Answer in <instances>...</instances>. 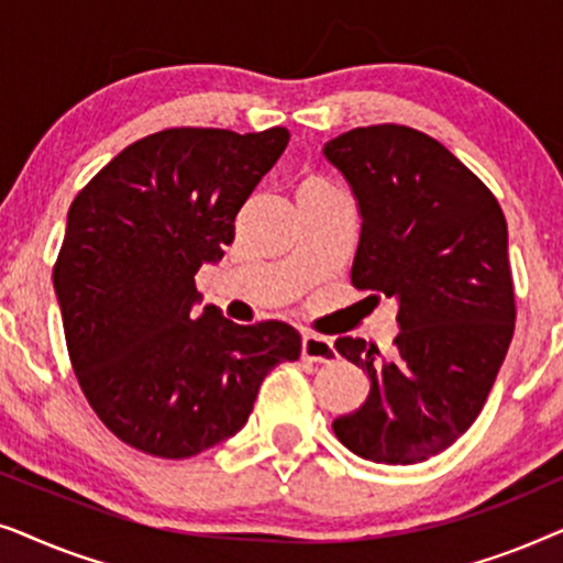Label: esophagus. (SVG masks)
<instances>
[{
  "label": "esophagus",
  "instance_id": "1",
  "mask_svg": "<svg viewBox=\"0 0 563 563\" xmlns=\"http://www.w3.org/2000/svg\"><path fill=\"white\" fill-rule=\"evenodd\" d=\"M302 358L314 361V364H330V361L338 358V351L330 338L305 333L302 335Z\"/></svg>",
  "mask_w": 563,
  "mask_h": 563
}]
</instances>
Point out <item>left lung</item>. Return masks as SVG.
Returning <instances> with one entry per match:
<instances>
[{
    "label": "left lung",
    "mask_w": 563,
    "mask_h": 563,
    "mask_svg": "<svg viewBox=\"0 0 563 563\" xmlns=\"http://www.w3.org/2000/svg\"><path fill=\"white\" fill-rule=\"evenodd\" d=\"M322 153L358 199L353 287L399 302L389 356L364 338L335 341L372 389L333 430L358 456L418 464L472 428L510 349L515 289L503 207L415 128H356Z\"/></svg>",
    "instance_id": "obj_1"
}]
</instances>
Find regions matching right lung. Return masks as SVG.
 <instances>
[{"label":"right lung","instance_id":"obj_1","mask_svg":"<svg viewBox=\"0 0 563 563\" xmlns=\"http://www.w3.org/2000/svg\"><path fill=\"white\" fill-rule=\"evenodd\" d=\"M289 143L287 128H168L118 153L68 207L53 287L66 349L97 418L122 443L189 459L245 426L264 376L297 361L284 322L235 325L199 302L235 218Z\"/></svg>","mask_w":563,"mask_h":563}]
</instances>
